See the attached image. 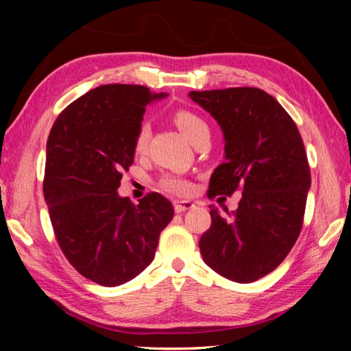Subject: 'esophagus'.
Segmentation results:
<instances>
[{
    "instance_id": "1",
    "label": "esophagus",
    "mask_w": 351,
    "mask_h": 351,
    "mask_svg": "<svg viewBox=\"0 0 351 351\" xmlns=\"http://www.w3.org/2000/svg\"><path fill=\"white\" fill-rule=\"evenodd\" d=\"M192 207H195L192 201H175V212L178 213L186 212L189 209H192Z\"/></svg>"
}]
</instances>
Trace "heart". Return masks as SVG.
Listing matches in <instances>:
<instances>
[{
  "mask_svg": "<svg viewBox=\"0 0 351 351\" xmlns=\"http://www.w3.org/2000/svg\"><path fill=\"white\" fill-rule=\"evenodd\" d=\"M173 122L178 130L190 142L198 139L203 134H209V125H207V122L203 117L198 116L197 112L190 110H176L173 112ZM148 139H150V125L147 122H142L134 136V152L144 153ZM161 187L173 193H187L190 190V184L178 175H167L161 180Z\"/></svg>",
  "mask_w": 351,
  "mask_h": 351,
  "instance_id": "obj_1",
  "label": "heart"
}]
</instances>
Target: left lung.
<instances>
[{
  "instance_id": "1",
  "label": "left lung",
  "mask_w": 351,
  "mask_h": 351,
  "mask_svg": "<svg viewBox=\"0 0 351 351\" xmlns=\"http://www.w3.org/2000/svg\"><path fill=\"white\" fill-rule=\"evenodd\" d=\"M224 134V162L213 171L207 195L241 190L239 209L219 213L199 239L204 263L232 282L251 283L274 271L304 226L311 186L304 141L283 106L258 88L190 91Z\"/></svg>"
}]
</instances>
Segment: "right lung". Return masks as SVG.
<instances>
[{
  "instance_id": "right-lung-1",
  "label": "right lung",
  "mask_w": 351,
  "mask_h": 351,
  "mask_svg": "<svg viewBox=\"0 0 351 351\" xmlns=\"http://www.w3.org/2000/svg\"><path fill=\"white\" fill-rule=\"evenodd\" d=\"M165 94L111 83L83 94L52 125L43 193L64 257L83 277L119 287L154 258L173 206L152 192L132 204L121 198L122 171L134 161V136L145 106Z\"/></svg>"
}]
</instances>
